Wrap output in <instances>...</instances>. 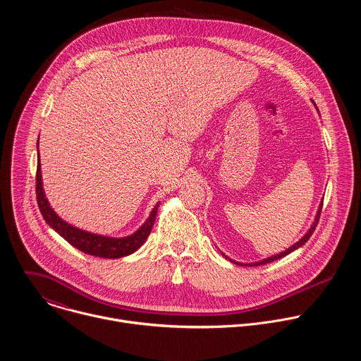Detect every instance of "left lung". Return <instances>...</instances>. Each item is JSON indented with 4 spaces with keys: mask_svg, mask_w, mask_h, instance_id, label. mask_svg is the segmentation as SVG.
<instances>
[{
    "mask_svg": "<svg viewBox=\"0 0 361 361\" xmlns=\"http://www.w3.org/2000/svg\"><path fill=\"white\" fill-rule=\"evenodd\" d=\"M317 109V107H316ZM317 111H319V109H317ZM322 207H323V201L320 202V205H319V209H317V213H316V217H314V221H313V224L310 226V228H308V231L297 241V243H294L291 247H288L286 251H281V252H279V254H276V255H271V257H267V259H263V260H260V262H254V263H238V262H235V260H231V259H228V257L226 255V254H223L226 259H228L231 263H234V264H238V266H250V267H252V266H262V264H267V263H271V262H274V260H279V259H281V257H286L287 254H290L291 251H294V250H297V248H300L301 245H304L305 244V241L312 237V234L314 233V230H316V227H317V224H319V220H320V213H322Z\"/></svg>",
    "mask_w": 361,
    "mask_h": 361,
    "instance_id": "1",
    "label": "left lung"
}]
</instances>
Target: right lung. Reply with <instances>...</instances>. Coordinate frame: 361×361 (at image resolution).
I'll use <instances>...</instances> for the list:
<instances>
[{
	"mask_svg": "<svg viewBox=\"0 0 361 361\" xmlns=\"http://www.w3.org/2000/svg\"><path fill=\"white\" fill-rule=\"evenodd\" d=\"M37 151H38V142H37ZM37 201L39 212L45 220V223L56 230L66 241H68L73 247L78 248L80 251L101 257V259H120V257H126L137 251L148 238L151 228L156 221V216L160 207V201L156 204L148 216V219L142 223V226L135 230L133 234L126 237H110V235H101L95 233H90L85 230H81L66 220H63L54 209L49 205L48 198L45 197V191L42 187V176H41V160L39 154H37Z\"/></svg>",
	"mask_w": 361,
	"mask_h": 361,
	"instance_id": "obj_1",
	"label": "right lung"
}]
</instances>
